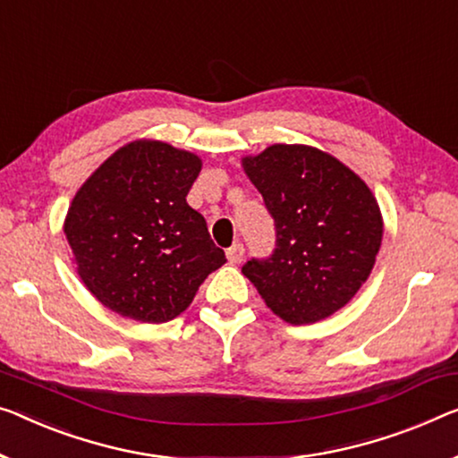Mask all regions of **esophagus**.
Wrapping results in <instances>:
<instances>
[{
	"label": "esophagus",
	"mask_w": 458,
	"mask_h": 458,
	"mask_svg": "<svg viewBox=\"0 0 458 458\" xmlns=\"http://www.w3.org/2000/svg\"><path fill=\"white\" fill-rule=\"evenodd\" d=\"M226 257H228V261H230V263L238 265V263L242 261V257H244V247H242L241 242L232 244V247L226 250Z\"/></svg>",
	"instance_id": "34e87169"
}]
</instances>
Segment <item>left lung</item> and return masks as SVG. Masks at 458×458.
<instances>
[{"mask_svg":"<svg viewBox=\"0 0 458 458\" xmlns=\"http://www.w3.org/2000/svg\"><path fill=\"white\" fill-rule=\"evenodd\" d=\"M242 168L276 222V250L242 273L273 315L310 325L358 294L382 242L377 197L335 156L302 143H273Z\"/></svg>","mask_w":458,"mask_h":458,"instance_id":"1","label":"left lung"}]
</instances>
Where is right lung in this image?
<instances>
[{"label": "right lung", "instance_id": "add662e5", "mask_svg": "<svg viewBox=\"0 0 458 458\" xmlns=\"http://www.w3.org/2000/svg\"><path fill=\"white\" fill-rule=\"evenodd\" d=\"M201 158L158 140L119 148L88 176L64 232L78 276L108 310L166 323L189 309L226 255L187 203Z\"/></svg>", "mask_w": 458, "mask_h": 458}]
</instances>
